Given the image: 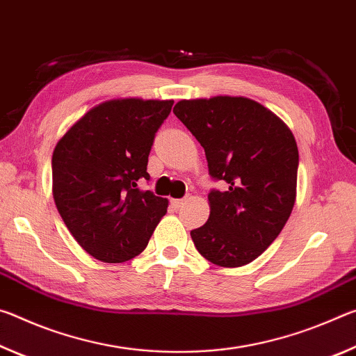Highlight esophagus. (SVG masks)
<instances>
[{"label": "esophagus", "instance_id": "34e87169", "mask_svg": "<svg viewBox=\"0 0 356 356\" xmlns=\"http://www.w3.org/2000/svg\"><path fill=\"white\" fill-rule=\"evenodd\" d=\"M185 202V200H171V204H172V207H176V209H179L180 206H182V204Z\"/></svg>", "mask_w": 356, "mask_h": 356}]
</instances>
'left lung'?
Here are the masks:
<instances>
[{
    "label": "left lung",
    "mask_w": 356,
    "mask_h": 356,
    "mask_svg": "<svg viewBox=\"0 0 356 356\" xmlns=\"http://www.w3.org/2000/svg\"><path fill=\"white\" fill-rule=\"evenodd\" d=\"M172 111L201 143L210 176L227 185L209 193V220L191 231L196 250L218 267L252 262L292 213L298 170L293 134L248 97L180 100Z\"/></svg>",
    "instance_id": "left-lung-1"
}]
</instances>
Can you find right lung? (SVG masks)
I'll use <instances>...</instances> for the list:
<instances>
[{"label": "right lung", "instance_id": "obj_1", "mask_svg": "<svg viewBox=\"0 0 356 356\" xmlns=\"http://www.w3.org/2000/svg\"><path fill=\"white\" fill-rule=\"evenodd\" d=\"M174 100L110 99L59 138L51 156L53 200L78 245L102 262L144 251L168 209L166 197L138 188L149 179L154 136Z\"/></svg>", "mask_w": 356, "mask_h": 356}]
</instances>
